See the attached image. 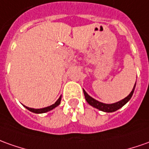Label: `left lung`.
I'll return each mask as SVG.
<instances>
[{
	"label": "left lung",
	"instance_id": "1",
	"mask_svg": "<svg viewBox=\"0 0 149 149\" xmlns=\"http://www.w3.org/2000/svg\"><path fill=\"white\" fill-rule=\"evenodd\" d=\"M135 84H136V83L134 85V88L132 89L131 93L127 97H125L124 99L119 100V101H118L116 103H113V104H105V103H102V102H100L98 100H95L94 98H92V96L88 95L84 89V93L85 99L87 100V102L90 105H92V107L96 108V109H99L100 111L106 112V113H112V112H114L116 110H118V109H119L120 108L123 107V105H125L127 103L129 100H131V96H132L133 93H134V91H135Z\"/></svg>",
	"mask_w": 149,
	"mask_h": 149
}]
</instances>
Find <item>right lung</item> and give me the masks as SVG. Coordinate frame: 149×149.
<instances>
[{"mask_svg": "<svg viewBox=\"0 0 149 149\" xmlns=\"http://www.w3.org/2000/svg\"><path fill=\"white\" fill-rule=\"evenodd\" d=\"M61 96L57 99V100L52 105H49L48 107H45V108H42V109H32V108H29V107H26L24 105V107L26 109H27L28 110H30L31 112H32V113H47V112L50 111V110H52L53 109H55V108L58 106L60 103H61Z\"/></svg>", "mask_w": 149, "mask_h": 149, "instance_id": "right-lung-1", "label": "right lung"}]
</instances>
